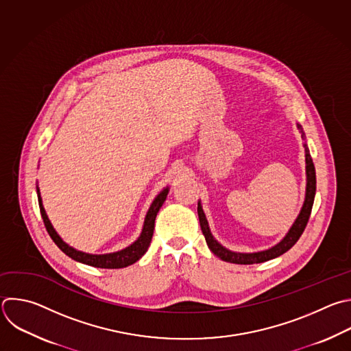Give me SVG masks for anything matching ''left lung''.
Returning a JSON list of instances; mask_svg holds the SVG:
<instances>
[{"label": "left lung", "mask_w": 351, "mask_h": 351, "mask_svg": "<svg viewBox=\"0 0 351 351\" xmlns=\"http://www.w3.org/2000/svg\"><path fill=\"white\" fill-rule=\"evenodd\" d=\"M298 128L302 131L300 125H298ZM304 150H306V173H307V187H306V199L303 204V208L298 216V219L295 220L293 226L291 227V230L288 231V234L284 237V240L281 243H278L276 247L263 251V252H258V254H237V252H231L226 248H223L210 234V230L208 227V221L206 217L204 215V210L198 202V217H199V226L202 230V234L205 237V241L209 247V250L221 261L224 262H230V263H236V265H254V263H263L267 262L270 259L278 258L280 255L285 254L287 251H289L300 239V236L303 234V231L307 226L310 213H311V208H313V202H314V195H315V168L308 152V147L304 145Z\"/></svg>", "instance_id": "left-lung-1"}]
</instances>
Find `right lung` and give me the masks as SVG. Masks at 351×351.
Returning a JSON list of instances; mask_svg holds the SVG:
<instances>
[{
    "instance_id": "1",
    "label": "right lung",
    "mask_w": 351,
    "mask_h": 351,
    "mask_svg": "<svg viewBox=\"0 0 351 351\" xmlns=\"http://www.w3.org/2000/svg\"><path fill=\"white\" fill-rule=\"evenodd\" d=\"M37 194H38V204H40V212L45 224V228L48 231V234L51 236V239L53 240V243L60 248L62 252H64L69 258L81 262L84 265L88 266H93V267H100V269H123L127 267L130 265H134L135 262H138L149 250V245L152 243L153 239V232H154V221H156V216L160 210V208L162 206L167 195H168V189L162 190L157 198L153 201L146 219H145V226L142 230L141 237L128 248L115 252V254H108V255H89V254H84L80 251L73 250L71 247H69L66 243L62 241V239L56 234V231L53 230L45 210L43 206V201L40 197V190L37 187Z\"/></svg>"
}]
</instances>
